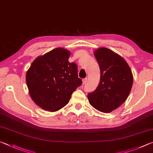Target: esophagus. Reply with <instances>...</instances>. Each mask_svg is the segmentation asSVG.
<instances>
[{"mask_svg":"<svg viewBox=\"0 0 153 153\" xmlns=\"http://www.w3.org/2000/svg\"><path fill=\"white\" fill-rule=\"evenodd\" d=\"M87 82V78H84L83 79V84H85Z\"/></svg>","mask_w":153,"mask_h":153,"instance_id":"1","label":"esophagus"}]
</instances>
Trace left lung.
I'll use <instances>...</instances> for the list:
<instances>
[{
	"label": "left lung",
	"mask_w": 153,
	"mask_h": 153,
	"mask_svg": "<svg viewBox=\"0 0 153 153\" xmlns=\"http://www.w3.org/2000/svg\"><path fill=\"white\" fill-rule=\"evenodd\" d=\"M100 67L99 84L88 94L89 102L96 109L109 113L126 101L133 84L130 68L124 59L107 48L94 52Z\"/></svg>",
	"instance_id": "8db88e82"
}]
</instances>
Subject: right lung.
I'll return each instance as SVG.
<instances>
[{"mask_svg": "<svg viewBox=\"0 0 153 153\" xmlns=\"http://www.w3.org/2000/svg\"><path fill=\"white\" fill-rule=\"evenodd\" d=\"M70 52L56 48L36 58L26 74L30 94L43 109L56 111L65 106L72 93L82 84L77 66L69 63Z\"/></svg>", "mask_w": 153, "mask_h": 153, "instance_id": "add662e5", "label": "right lung"}]
</instances>
